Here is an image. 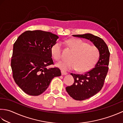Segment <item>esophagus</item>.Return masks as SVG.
I'll list each match as a JSON object with an SVG mask.
<instances>
[{"instance_id":"obj_1","label":"esophagus","mask_w":123,"mask_h":123,"mask_svg":"<svg viewBox=\"0 0 123 123\" xmlns=\"http://www.w3.org/2000/svg\"><path fill=\"white\" fill-rule=\"evenodd\" d=\"M61 74H62V75H66V74H68V73L67 72H65V71H61Z\"/></svg>"}]
</instances>
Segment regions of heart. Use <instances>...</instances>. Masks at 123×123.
<instances>
[{
  "label": "heart",
  "mask_w": 123,
  "mask_h": 123,
  "mask_svg": "<svg viewBox=\"0 0 123 123\" xmlns=\"http://www.w3.org/2000/svg\"><path fill=\"white\" fill-rule=\"evenodd\" d=\"M67 42L74 52L70 56V61H60L56 64V66L62 71L77 70L81 72L92 69L98 59V49L80 39L72 38ZM62 51V45L60 42H56L52 46L51 53L56 61L61 59Z\"/></svg>",
  "instance_id": "b5f03b06"
}]
</instances>
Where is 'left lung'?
<instances>
[{"mask_svg":"<svg viewBox=\"0 0 123 123\" xmlns=\"http://www.w3.org/2000/svg\"><path fill=\"white\" fill-rule=\"evenodd\" d=\"M73 36L87 39L98 49L99 57L95 68L85 74H71L74 83L66 87V90L72 98L76 100H83L92 97L103 88L104 81L108 71L109 53L108 48L104 41L98 36L87 33Z\"/></svg>","mask_w":123,"mask_h":123,"instance_id":"8db88e82","label":"left lung"}]
</instances>
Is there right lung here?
Returning a JSON list of instances; mask_svg holds the SVG:
<instances>
[{
  "instance_id": "1",
  "label": "right lung",
  "mask_w": 123,
  "mask_h": 123,
  "mask_svg": "<svg viewBox=\"0 0 123 123\" xmlns=\"http://www.w3.org/2000/svg\"><path fill=\"white\" fill-rule=\"evenodd\" d=\"M58 36L41 30L22 33L13 46L11 67L16 83L26 93L38 96L45 91L54 77L61 75L54 64L51 48Z\"/></svg>"
}]
</instances>
